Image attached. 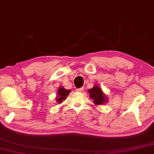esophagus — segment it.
<instances>
[{
	"instance_id": "34e87169",
	"label": "esophagus",
	"mask_w": 154,
	"mask_h": 154,
	"mask_svg": "<svg viewBox=\"0 0 154 154\" xmlns=\"http://www.w3.org/2000/svg\"><path fill=\"white\" fill-rule=\"evenodd\" d=\"M76 91L78 92H82L83 91H84V87H81V88H77Z\"/></svg>"
}]
</instances>
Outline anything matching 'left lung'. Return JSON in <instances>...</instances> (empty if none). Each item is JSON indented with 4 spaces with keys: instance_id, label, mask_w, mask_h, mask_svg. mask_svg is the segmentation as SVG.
Wrapping results in <instances>:
<instances>
[{
    "instance_id": "1",
    "label": "left lung",
    "mask_w": 154,
    "mask_h": 154,
    "mask_svg": "<svg viewBox=\"0 0 154 154\" xmlns=\"http://www.w3.org/2000/svg\"><path fill=\"white\" fill-rule=\"evenodd\" d=\"M88 93H89L90 97L93 99L94 101V103L97 105L103 104L107 100L101 88L97 86H95L93 88L88 90Z\"/></svg>"
}]
</instances>
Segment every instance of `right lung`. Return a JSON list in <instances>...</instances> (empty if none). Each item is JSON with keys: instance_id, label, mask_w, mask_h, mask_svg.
Segmentation results:
<instances>
[{"instance_id": "1", "label": "right lung", "mask_w": 154, "mask_h": 154, "mask_svg": "<svg viewBox=\"0 0 154 154\" xmlns=\"http://www.w3.org/2000/svg\"><path fill=\"white\" fill-rule=\"evenodd\" d=\"M70 93L69 90L65 89L63 87H60L59 88L58 92H57V101L58 103H61L62 101L65 100L66 99V97L69 95Z\"/></svg>"}]
</instances>
